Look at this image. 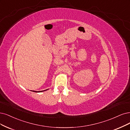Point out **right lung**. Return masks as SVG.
Returning <instances> with one entry per match:
<instances>
[{
  "label": "right lung",
  "instance_id": "1",
  "mask_svg": "<svg viewBox=\"0 0 130 130\" xmlns=\"http://www.w3.org/2000/svg\"><path fill=\"white\" fill-rule=\"evenodd\" d=\"M47 90V89H46V90ZM43 91H44V90H43ZM40 92H42V91H40ZM35 92H36V91H35Z\"/></svg>",
  "mask_w": 130,
  "mask_h": 130
}]
</instances>
